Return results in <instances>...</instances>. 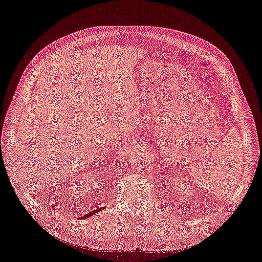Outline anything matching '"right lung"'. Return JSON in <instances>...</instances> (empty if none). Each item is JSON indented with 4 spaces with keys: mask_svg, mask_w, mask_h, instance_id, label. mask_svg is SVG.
I'll return each mask as SVG.
<instances>
[{
    "mask_svg": "<svg viewBox=\"0 0 262 262\" xmlns=\"http://www.w3.org/2000/svg\"><path fill=\"white\" fill-rule=\"evenodd\" d=\"M104 208H105V207H103V208H99V209H97V210H95V211H93V212H91V213H89V214L84 215V216H83V217H81L80 219H86V218H89V217H91V216H94V215H96L97 213H99V212H101L102 210H104Z\"/></svg>",
    "mask_w": 262,
    "mask_h": 262,
    "instance_id": "add662e5",
    "label": "right lung"
}]
</instances>
